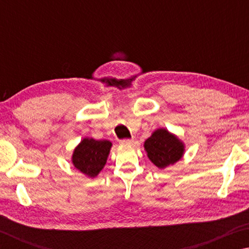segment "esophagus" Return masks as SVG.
Masks as SVG:
<instances>
[{
  "mask_svg": "<svg viewBox=\"0 0 249 249\" xmlns=\"http://www.w3.org/2000/svg\"><path fill=\"white\" fill-rule=\"evenodd\" d=\"M133 142H134V138H123V140L120 141L121 144H132Z\"/></svg>",
  "mask_w": 249,
  "mask_h": 249,
  "instance_id": "34e87169",
  "label": "esophagus"
}]
</instances>
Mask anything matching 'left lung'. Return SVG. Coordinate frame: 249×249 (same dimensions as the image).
<instances>
[{"label": "left lung", "instance_id": "1", "mask_svg": "<svg viewBox=\"0 0 249 249\" xmlns=\"http://www.w3.org/2000/svg\"><path fill=\"white\" fill-rule=\"evenodd\" d=\"M144 147L151 162L160 169L178 161L184 150L182 142L163 128L154 132L145 142Z\"/></svg>", "mask_w": 249, "mask_h": 249}]
</instances>
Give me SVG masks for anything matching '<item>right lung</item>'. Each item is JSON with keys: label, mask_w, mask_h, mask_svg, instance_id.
I'll return each mask as SVG.
<instances>
[{"label": "right lung", "mask_w": 249, "mask_h": 249, "mask_svg": "<svg viewBox=\"0 0 249 249\" xmlns=\"http://www.w3.org/2000/svg\"><path fill=\"white\" fill-rule=\"evenodd\" d=\"M111 142L84 138L74 149L72 162L82 174L93 178L103 169L111 149Z\"/></svg>", "instance_id": "1"}]
</instances>
